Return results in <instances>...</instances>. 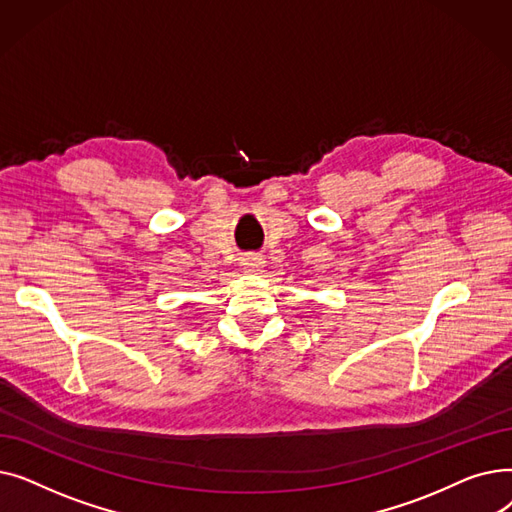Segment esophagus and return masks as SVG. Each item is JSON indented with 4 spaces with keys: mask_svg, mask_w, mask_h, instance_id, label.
<instances>
[{
    "mask_svg": "<svg viewBox=\"0 0 512 512\" xmlns=\"http://www.w3.org/2000/svg\"><path fill=\"white\" fill-rule=\"evenodd\" d=\"M261 267H263V261H261L259 255H247L245 259H242V270L249 272V274L261 272Z\"/></svg>",
    "mask_w": 512,
    "mask_h": 512,
    "instance_id": "1",
    "label": "esophagus"
}]
</instances>
